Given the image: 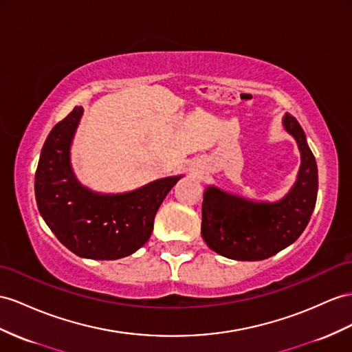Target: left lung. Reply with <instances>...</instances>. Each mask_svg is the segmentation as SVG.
Here are the masks:
<instances>
[{"instance_id": "obj_1", "label": "left lung", "mask_w": 352, "mask_h": 352, "mask_svg": "<svg viewBox=\"0 0 352 352\" xmlns=\"http://www.w3.org/2000/svg\"><path fill=\"white\" fill-rule=\"evenodd\" d=\"M283 126L297 142L300 166L281 199L254 201L217 186L205 188L201 233L206 245L223 257L265 260L292 245L308 226L318 193L317 162L299 122L285 113Z\"/></svg>"}]
</instances>
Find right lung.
Masks as SVG:
<instances>
[{
    "label": "right lung",
    "instance_id": "1",
    "mask_svg": "<svg viewBox=\"0 0 352 352\" xmlns=\"http://www.w3.org/2000/svg\"><path fill=\"white\" fill-rule=\"evenodd\" d=\"M82 116L83 107H76L50 131L35 173V199L43 220L69 251L83 258L117 260L148 241L160 204L183 175L159 178L124 193L90 190L71 165Z\"/></svg>",
    "mask_w": 352,
    "mask_h": 352
}]
</instances>
